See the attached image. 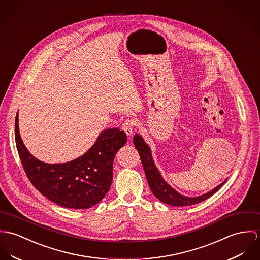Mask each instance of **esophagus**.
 <instances>
[{
	"instance_id": "1",
	"label": "esophagus",
	"mask_w": 260,
	"mask_h": 260,
	"mask_svg": "<svg viewBox=\"0 0 260 260\" xmlns=\"http://www.w3.org/2000/svg\"><path fill=\"white\" fill-rule=\"evenodd\" d=\"M134 127H135V120L134 119H125L122 123V129L124 131V133L126 134L127 137H131L133 135L134 132Z\"/></svg>"
}]
</instances>
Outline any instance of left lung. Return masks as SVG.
Listing matches in <instances>:
<instances>
[{"instance_id": "8db88e82", "label": "left lung", "mask_w": 260, "mask_h": 260, "mask_svg": "<svg viewBox=\"0 0 260 260\" xmlns=\"http://www.w3.org/2000/svg\"><path fill=\"white\" fill-rule=\"evenodd\" d=\"M134 144L140 153L142 164L144 167V173H145L151 192L154 194V197L157 200H159L164 203H167L173 206H188V205H192V204L203 202L208 198H210L212 194H214L226 181L224 180L222 183L217 185L215 188H213L209 192L200 197L188 198V197L181 196L175 189H173V187L169 183H167V181L162 178L161 174L158 172L157 168L153 162L150 147L145 144L144 139L140 135L136 134V136L134 137Z\"/></svg>"}]
</instances>
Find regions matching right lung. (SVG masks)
I'll return each instance as SVG.
<instances>
[{
  "label": "right lung",
  "mask_w": 260,
  "mask_h": 260,
  "mask_svg": "<svg viewBox=\"0 0 260 260\" xmlns=\"http://www.w3.org/2000/svg\"><path fill=\"white\" fill-rule=\"evenodd\" d=\"M17 149L29 181L51 202L62 207L86 209L101 202L113 180L116 151L126 143V135L118 128L103 131L93 145L82 156L64 164H46L32 156L15 120Z\"/></svg>",
  "instance_id": "right-lung-1"
}]
</instances>
